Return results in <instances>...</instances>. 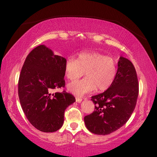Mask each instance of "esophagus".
Segmentation results:
<instances>
[{
	"mask_svg": "<svg viewBox=\"0 0 157 157\" xmlns=\"http://www.w3.org/2000/svg\"><path fill=\"white\" fill-rule=\"evenodd\" d=\"M76 102H78V103H81V101H82V98H80V97H76Z\"/></svg>",
	"mask_w": 157,
	"mask_h": 157,
	"instance_id": "esophagus-1",
	"label": "esophagus"
}]
</instances>
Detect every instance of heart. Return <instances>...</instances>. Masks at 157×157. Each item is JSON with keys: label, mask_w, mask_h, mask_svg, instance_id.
<instances>
[{"label": "heart", "mask_w": 157, "mask_h": 157, "mask_svg": "<svg viewBox=\"0 0 157 157\" xmlns=\"http://www.w3.org/2000/svg\"><path fill=\"white\" fill-rule=\"evenodd\" d=\"M84 72V78L68 85V91L74 95L83 96L96 89L99 91L108 89L117 76V61L111 56L88 51L79 53L76 59L73 57L66 59L64 74L68 80H76L82 76Z\"/></svg>", "instance_id": "heart-1"}]
</instances>
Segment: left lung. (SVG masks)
<instances>
[{
    "label": "left lung",
    "mask_w": 157,
    "mask_h": 157,
    "mask_svg": "<svg viewBox=\"0 0 157 157\" xmlns=\"http://www.w3.org/2000/svg\"><path fill=\"white\" fill-rule=\"evenodd\" d=\"M139 94L136 70L129 60L121 56L117 74L106 91L93 96L95 110L84 117L89 132L98 135L111 134L125 124L132 114Z\"/></svg>",
    "instance_id": "obj_1"
}]
</instances>
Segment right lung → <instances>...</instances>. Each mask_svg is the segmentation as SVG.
Wrapping results in <instances>:
<instances>
[{
	"instance_id": "right-lung-1",
	"label": "right lung",
	"mask_w": 157,
	"mask_h": 157,
	"mask_svg": "<svg viewBox=\"0 0 157 157\" xmlns=\"http://www.w3.org/2000/svg\"><path fill=\"white\" fill-rule=\"evenodd\" d=\"M66 59L55 55L45 45H40L28 55L18 81V96L25 117L34 127L43 132H54L63 126L66 109L76 101L63 91Z\"/></svg>"
}]
</instances>
